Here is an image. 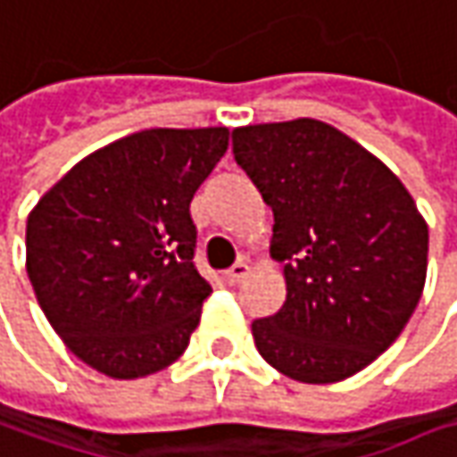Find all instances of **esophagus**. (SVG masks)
<instances>
[{
  "mask_svg": "<svg viewBox=\"0 0 457 457\" xmlns=\"http://www.w3.org/2000/svg\"><path fill=\"white\" fill-rule=\"evenodd\" d=\"M248 273H250L248 263H245V261H237V263L229 268V270H225V281H228V284H240Z\"/></svg>",
  "mask_w": 457,
  "mask_h": 457,
  "instance_id": "esophagus-1",
  "label": "esophagus"
}]
</instances>
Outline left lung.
Listing matches in <instances>:
<instances>
[{"label":"left lung","mask_w":457,"mask_h":457,"mask_svg":"<svg viewBox=\"0 0 457 457\" xmlns=\"http://www.w3.org/2000/svg\"><path fill=\"white\" fill-rule=\"evenodd\" d=\"M237 166L273 209L287 302L253 322L263 361L302 384L370 366L407 328L427 278V222L384 161L328 122L232 129Z\"/></svg>","instance_id":"left-lung-1"}]
</instances>
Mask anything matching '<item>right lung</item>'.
Listing matches in <instances>:
<instances>
[{
    "label": "right lung",
    "instance_id": "obj_1",
    "mask_svg": "<svg viewBox=\"0 0 457 457\" xmlns=\"http://www.w3.org/2000/svg\"><path fill=\"white\" fill-rule=\"evenodd\" d=\"M228 128H150L81 158L28 214V276L50 328L110 378L169 368L212 287L194 268L189 204Z\"/></svg>",
    "mask_w": 457,
    "mask_h": 457
}]
</instances>
